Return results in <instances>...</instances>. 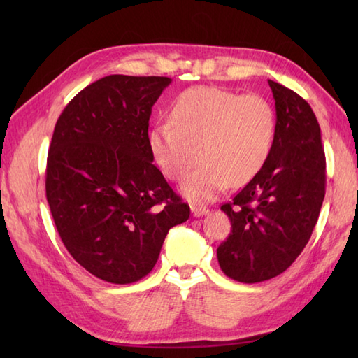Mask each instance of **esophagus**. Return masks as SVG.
Instances as JSON below:
<instances>
[{"label":"esophagus","mask_w":358,"mask_h":358,"mask_svg":"<svg viewBox=\"0 0 358 358\" xmlns=\"http://www.w3.org/2000/svg\"><path fill=\"white\" fill-rule=\"evenodd\" d=\"M191 210H192L194 217H203V215L209 214V209L204 208V206H200V204H192Z\"/></svg>","instance_id":"esophagus-1"}]
</instances>
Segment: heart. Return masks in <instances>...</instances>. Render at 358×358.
Segmentation results:
<instances>
[{
  "instance_id": "obj_1",
  "label": "heart",
  "mask_w": 358,
  "mask_h": 358,
  "mask_svg": "<svg viewBox=\"0 0 358 358\" xmlns=\"http://www.w3.org/2000/svg\"><path fill=\"white\" fill-rule=\"evenodd\" d=\"M275 138V112L257 94L217 86L186 89L171 104L169 123L148 134L154 163L166 178L185 181L191 201H210L229 185L241 186L262 171Z\"/></svg>"
}]
</instances>
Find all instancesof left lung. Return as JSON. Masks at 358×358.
Here are the masks:
<instances>
[{
    "label": "left lung",
    "mask_w": 358,
    "mask_h": 358,
    "mask_svg": "<svg viewBox=\"0 0 358 358\" xmlns=\"http://www.w3.org/2000/svg\"><path fill=\"white\" fill-rule=\"evenodd\" d=\"M275 138L262 171L222 210L232 232L217 249L220 268L241 283L280 275L313 235L326 191L320 126L305 98L269 80Z\"/></svg>",
    "instance_id": "left-lung-1"
}]
</instances>
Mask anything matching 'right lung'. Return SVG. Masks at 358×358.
<instances>
[{
    "label": "right lung",
    "mask_w": 358,
    "mask_h": 358,
    "mask_svg": "<svg viewBox=\"0 0 358 358\" xmlns=\"http://www.w3.org/2000/svg\"><path fill=\"white\" fill-rule=\"evenodd\" d=\"M167 77L109 75L75 95L48 154L45 196L66 249L92 275L129 285L154 269L171 227L191 215L152 163V106Z\"/></svg>",
    "instance_id": "right-lung-1"
}]
</instances>
